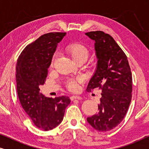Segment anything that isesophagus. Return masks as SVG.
<instances>
[{
    "label": "esophagus",
    "instance_id": "obj_1",
    "mask_svg": "<svg viewBox=\"0 0 149 149\" xmlns=\"http://www.w3.org/2000/svg\"><path fill=\"white\" fill-rule=\"evenodd\" d=\"M81 99H82V97L79 96V95H72V96H70L71 100H81Z\"/></svg>",
    "mask_w": 149,
    "mask_h": 149
}]
</instances>
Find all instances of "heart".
<instances>
[{"label": "heart", "mask_w": 149, "mask_h": 149, "mask_svg": "<svg viewBox=\"0 0 149 149\" xmlns=\"http://www.w3.org/2000/svg\"><path fill=\"white\" fill-rule=\"evenodd\" d=\"M65 52L69 55L75 62L79 63L81 61H86L89 55V50L87 46L80 42L72 43L65 47ZM57 59V54H55L52 59L51 65L53 66ZM83 77L78 76L74 78H68L65 81V85L70 91H76L79 83L83 82Z\"/></svg>", "instance_id": "heart-1"}]
</instances>
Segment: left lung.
Here are the masks:
<instances>
[{
	"label": "left lung",
	"instance_id": "1",
	"mask_svg": "<svg viewBox=\"0 0 149 149\" xmlns=\"http://www.w3.org/2000/svg\"><path fill=\"white\" fill-rule=\"evenodd\" d=\"M95 40L97 69L87 87V91L101 89L98 112L87 121L100 132H107L123 121L132 100V75L127 56L109 34L103 31L85 33Z\"/></svg>",
	"mask_w": 149,
	"mask_h": 149
}]
</instances>
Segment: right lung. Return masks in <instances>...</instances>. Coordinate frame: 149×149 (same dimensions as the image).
<instances>
[{"instance_id":"right-lung-1","label":"right lung","mask_w":149,"mask_h":149,"mask_svg":"<svg viewBox=\"0 0 149 149\" xmlns=\"http://www.w3.org/2000/svg\"><path fill=\"white\" fill-rule=\"evenodd\" d=\"M66 32H49L28 45L18 58L16 65L17 91L20 103L34 125L49 131L62 122L68 97H45L38 85H43L57 44Z\"/></svg>"}]
</instances>
